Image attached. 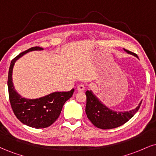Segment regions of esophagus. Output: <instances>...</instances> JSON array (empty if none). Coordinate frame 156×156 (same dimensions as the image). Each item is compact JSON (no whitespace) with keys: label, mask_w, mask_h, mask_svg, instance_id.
Listing matches in <instances>:
<instances>
[{"label":"esophagus","mask_w":156,"mask_h":156,"mask_svg":"<svg viewBox=\"0 0 156 156\" xmlns=\"http://www.w3.org/2000/svg\"><path fill=\"white\" fill-rule=\"evenodd\" d=\"M84 89H85V87H84L83 84H79V85L77 87V90L78 91V92H83L84 91Z\"/></svg>","instance_id":"1"}]
</instances>
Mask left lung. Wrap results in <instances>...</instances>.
I'll list each match as a JSON object with an SVG mask.
<instances>
[{
	"mask_svg": "<svg viewBox=\"0 0 156 156\" xmlns=\"http://www.w3.org/2000/svg\"><path fill=\"white\" fill-rule=\"evenodd\" d=\"M126 53L137 57V55L128 50L124 49ZM87 105L86 114L91 122L101 129H112L121 126L133 117L140 107L141 101L136 108L127 112H117L108 108L94 95L92 90L86 92Z\"/></svg>",
	"mask_w": 156,
	"mask_h": 156,
	"instance_id": "1",
	"label": "left lung"
}]
</instances>
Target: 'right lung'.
<instances>
[{
  "label": "right lung",
  "instance_id": "1",
  "mask_svg": "<svg viewBox=\"0 0 156 156\" xmlns=\"http://www.w3.org/2000/svg\"><path fill=\"white\" fill-rule=\"evenodd\" d=\"M40 47H33L20 53L11 62L8 75L9 101L14 114L21 122L34 128L51 126L59 117L65 102L73 96L74 89L69 92H55L37 99L23 98L17 93L12 82V71L15 62L27 53L43 51Z\"/></svg>",
  "mask_w": 156,
  "mask_h": 156
}]
</instances>
